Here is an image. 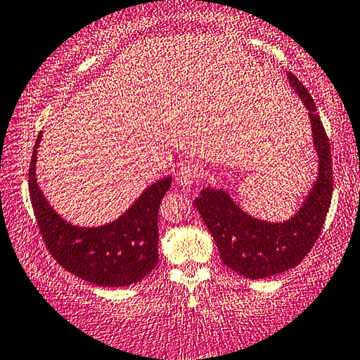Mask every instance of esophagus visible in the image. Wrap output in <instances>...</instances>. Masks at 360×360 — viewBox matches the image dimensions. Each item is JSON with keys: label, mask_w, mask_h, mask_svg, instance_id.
Segmentation results:
<instances>
[{"label": "esophagus", "mask_w": 360, "mask_h": 360, "mask_svg": "<svg viewBox=\"0 0 360 360\" xmlns=\"http://www.w3.org/2000/svg\"><path fill=\"white\" fill-rule=\"evenodd\" d=\"M199 174H201V169H199L198 164H185L184 167L179 169V172L175 175L176 185L181 188H190L193 185Z\"/></svg>", "instance_id": "34e87169"}]
</instances>
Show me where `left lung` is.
<instances>
[{
    "label": "left lung",
    "mask_w": 360,
    "mask_h": 360,
    "mask_svg": "<svg viewBox=\"0 0 360 360\" xmlns=\"http://www.w3.org/2000/svg\"><path fill=\"white\" fill-rule=\"evenodd\" d=\"M288 82L306 109L317 154V176L297 211L283 222H270L248 214L224 188L206 186L195 206L211 231L222 262L246 278L261 280L296 267L317 241L333 195L330 141L315 110V103L300 80Z\"/></svg>",
    "instance_id": "obj_1"
}]
</instances>
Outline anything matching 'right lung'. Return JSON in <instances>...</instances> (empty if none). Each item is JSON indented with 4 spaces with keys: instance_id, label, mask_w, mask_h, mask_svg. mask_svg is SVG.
Listing matches in <instances>:
<instances>
[{
    "instance_id": "right-lung-1",
    "label": "right lung",
    "mask_w": 360,
    "mask_h": 360,
    "mask_svg": "<svg viewBox=\"0 0 360 360\" xmlns=\"http://www.w3.org/2000/svg\"><path fill=\"white\" fill-rule=\"evenodd\" d=\"M43 134L32 153L29 191L38 226L49 252L70 274L93 285L129 286L145 278L158 265V214L172 176L154 181L135 202L112 222L80 226L65 220L38 185L37 153Z\"/></svg>"
}]
</instances>
